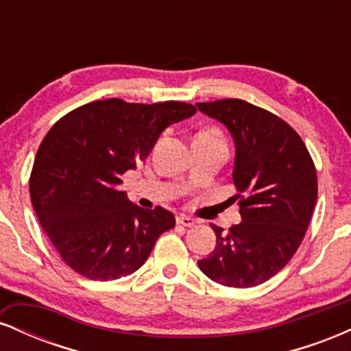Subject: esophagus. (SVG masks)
Instances as JSON below:
<instances>
[{"label": "esophagus", "instance_id": "1", "mask_svg": "<svg viewBox=\"0 0 351 351\" xmlns=\"http://www.w3.org/2000/svg\"><path fill=\"white\" fill-rule=\"evenodd\" d=\"M176 223H178L180 226H184V228H191V226H195V223H196V221L193 219V217L186 216V215H180L178 217H176Z\"/></svg>", "mask_w": 351, "mask_h": 351}]
</instances>
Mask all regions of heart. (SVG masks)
I'll return each mask as SVG.
<instances>
[{
	"label": "heart",
	"mask_w": 351,
	"mask_h": 351,
	"mask_svg": "<svg viewBox=\"0 0 351 351\" xmlns=\"http://www.w3.org/2000/svg\"><path fill=\"white\" fill-rule=\"evenodd\" d=\"M203 135H209V136H215V138H221L219 130H216V128H208L206 132H203Z\"/></svg>",
	"instance_id": "heart-1"
}]
</instances>
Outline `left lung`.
Wrapping results in <instances>:
<instances>
[{
  "label": "left lung",
  "instance_id": "1",
  "mask_svg": "<svg viewBox=\"0 0 351 351\" xmlns=\"http://www.w3.org/2000/svg\"><path fill=\"white\" fill-rule=\"evenodd\" d=\"M236 143L232 181L239 224H211L216 247L198 261L209 279L247 289L269 280L297 252L317 203V171L300 135L280 117L241 99L196 104Z\"/></svg>",
  "mask_w": 351,
  "mask_h": 351
}]
</instances>
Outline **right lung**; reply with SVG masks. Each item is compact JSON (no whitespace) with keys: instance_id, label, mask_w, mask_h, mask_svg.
<instances>
[{"instance_id":"add662e5","label":"right lung","mask_w":351,"mask_h":351,"mask_svg":"<svg viewBox=\"0 0 351 351\" xmlns=\"http://www.w3.org/2000/svg\"><path fill=\"white\" fill-rule=\"evenodd\" d=\"M196 114L191 104L95 100L59 119L29 176L31 203L56 251L90 280H115L143 265L175 216L143 209L120 189L122 175L152 152L167 127Z\"/></svg>"}]
</instances>
